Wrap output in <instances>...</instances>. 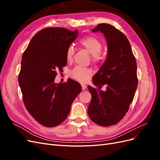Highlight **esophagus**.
Instances as JSON below:
<instances>
[{
	"mask_svg": "<svg viewBox=\"0 0 160 160\" xmlns=\"http://www.w3.org/2000/svg\"><path fill=\"white\" fill-rule=\"evenodd\" d=\"M81 87H82V90H83V91L85 90L86 88H87V87L83 84H81Z\"/></svg>",
	"mask_w": 160,
	"mask_h": 160,
	"instance_id": "obj_1",
	"label": "esophagus"
}]
</instances>
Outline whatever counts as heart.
Returning a JSON list of instances; mask_svg holds the SVG:
<instances>
[{"mask_svg": "<svg viewBox=\"0 0 160 160\" xmlns=\"http://www.w3.org/2000/svg\"><path fill=\"white\" fill-rule=\"evenodd\" d=\"M81 46L88 51L92 56L91 59L94 62H97L101 59V51L102 50V43L99 40L93 37H88L82 38L80 41ZM75 53L73 47L70 46L67 49L66 56L68 61H71ZM92 75V71L89 68L76 67L71 72V75L76 80L80 82H86Z\"/></svg>", "mask_w": 160, "mask_h": 160, "instance_id": "1", "label": "heart"}]
</instances>
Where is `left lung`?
Wrapping results in <instances>:
<instances>
[{
    "label": "left lung",
    "instance_id": "1",
    "mask_svg": "<svg viewBox=\"0 0 160 160\" xmlns=\"http://www.w3.org/2000/svg\"><path fill=\"white\" fill-rule=\"evenodd\" d=\"M102 32L107 41L108 55L104 63L93 77L95 89L88 86L91 100L90 119L101 126L119 123L129 110L138 87L137 63L128 38L109 24H99L93 32ZM106 91L100 90L102 85Z\"/></svg>",
    "mask_w": 160,
    "mask_h": 160
}]
</instances>
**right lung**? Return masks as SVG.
<instances>
[{"label":"right lung","mask_w":160,"mask_h":160,"mask_svg":"<svg viewBox=\"0 0 160 160\" xmlns=\"http://www.w3.org/2000/svg\"><path fill=\"white\" fill-rule=\"evenodd\" d=\"M78 31L44 28L35 35L24 52L18 83L25 107L38 123L52 128L68 116L72 103L81 91V85L68 79L55 83L57 71L67 65L66 53Z\"/></svg>","instance_id":"obj_1"}]
</instances>
